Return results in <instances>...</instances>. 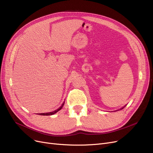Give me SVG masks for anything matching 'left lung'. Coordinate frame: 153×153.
<instances>
[{
	"instance_id": "obj_1",
	"label": "left lung",
	"mask_w": 153,
	"mask_h": 153,
	"mask_svg": "<svg viewBox=\"0 0 153 153\" xmlns=\"http://www.w3.org/2000/svg\"><path fill=\"white\" fill-rule=\"evenodd\" d=\"M123 108H122V109H123Z\"/></svg>"
}]
</instances>
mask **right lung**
<instances>
[{"mask_svg":"<svg viewBox=\"0 0 153 153\" xmlns=\"http://www.w3.org/2000/svg\"><path fill=\"white\" fill-rule=\"evenodd\" d=\"M64 102L62 103V105L58 108V109H57L56 110H54V111H52V112H50V113H43V114H39V115H53V114H56V112H58L59 110H60L61 108H62V107H63V105H64Z\"/></svg>","mask_w":153,"mask_h":153,"instance_id":"obj_1","label":"right lung"}]
</instances>
